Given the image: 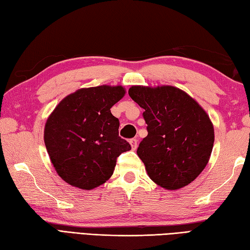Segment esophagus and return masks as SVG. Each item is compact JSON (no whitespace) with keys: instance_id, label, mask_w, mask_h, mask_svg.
<instances>
[{"instance_id":"34e87169","label":"esophagus","mask_w":250,"mask_h":250,"mask_svg":"<svg viewBox=\"0 0 250 250\" xmlns=\"http://www.w3.org/2000/svg\"><path fill=\"white\" fill-rule=\"evenodd\" d=\"M130 144H131L132 149L135 150L136 148H137V140H136V139H132V140H130Z\"/></svg>"}]
</instances>
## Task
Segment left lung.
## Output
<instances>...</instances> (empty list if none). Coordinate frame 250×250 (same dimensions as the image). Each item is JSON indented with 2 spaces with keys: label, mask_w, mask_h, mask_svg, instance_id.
<instances>
[{
  "label": "left lung",
  "mask_w": 250,
  "mask_h": 250,
  "mask_svg": "<svg viewBox=\"0 0 250 250\" xmlns=\"http://www.w3.org/2000/svg\"><path fill=\"white\" fill-rule=\"evenodd\" d=\"M129 95L142 108L148 135L137 148L148 176L177 190L199 176L208 163L215 133L203 107L173 86H132Z\"/></svg>",
  "instance_id": "left-lung-1"
}]
</instances>
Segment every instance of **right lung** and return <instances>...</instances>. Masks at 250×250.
<instances>
[{
  "label": "right lung",
  "mask_w": 250,
  "mask_h": 250,
  "mask_svg": "<svg viewBox=\"0 0 250 250\" xmlns=\"http://www.w3.org/2000/svg\"><path fill=\"white\" fill-rule=\"evenodd\" d=\"M122 86L82 88L66 95L46 121L44 142L57 174L68 185L91 190L106 183L117 158L131 149L119 136L110 108L125 97Z\"/></svg>",
  "instance_id": "right-lung-1"
}]
</instances>
